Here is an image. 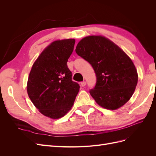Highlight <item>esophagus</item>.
Masks as SVG:
<instances>
[{
  "instance_id": "1",
  "label": "esophagus",
  "mask_w": 156,
  "mask_h": 156,
  "mask_svg": "<svg viewBox=\"0 0 156 156\" xmlns=\"http://www.w3.org/2000/svg\"><path fill=\"white\" fill-rule=\"evenodd\" d=\"M81 86H82V87H84V86H86V84H87V82H86V81H83V82H81Z\"/></svg>"
}]
</instances>
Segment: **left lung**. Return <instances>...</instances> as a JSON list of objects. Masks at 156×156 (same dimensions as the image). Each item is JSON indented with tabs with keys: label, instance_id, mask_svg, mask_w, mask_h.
I'll list each match as a JSON object with an SVG mask.
<instances>
[{
	"label": "left lung",
	"instance_id": "obj_1",
	"mask_svg": "<svg viewBox=\"0 0 156 156\" xmlns=\"http://www.w3.org/2000/svg\"><path fill=\"white\" fill-rule=\"evenodd\" d=\"M75 52L95 72L96 83L90 94L99 105L115 110L129 100L137 84V72L119 46L103 36H90L79 42Z\"/></svg>",
	"mask_w": 156,
	"mask_h": 156
}]
</instances>
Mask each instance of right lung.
<instances>
[{"mask_svg":"<svg viewBox=\"0 0 156 156\" xmlns=\"http://www.w3.org/2000/svg\"><path fill=\"white\" fill-rule=\"evenodd\" d=\"M75 42L74 39L53 41L35 61L29 74L28 95L41 114L51 119L68 113L79 90L67 66Z\"/></svg>","mask_w":156,"mask_h":156,"instance_id":"obj_1","label":"right lung"}]
</instances>
